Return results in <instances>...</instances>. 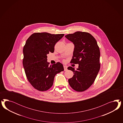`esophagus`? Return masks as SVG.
<instances>
[{
	"instance_id": "1",
	"label": "esophagus",
	"mask_w": 123,
	"mask_h": 123,
	"mask_svg": "<svg viewBox=\"0 0 123 123\" xmlns=\"http://www.w3.org/2000/svg\"><path fill=\"white\" fill-rule=\"evenodd\" d=\"M63 68H64V71H67V67L66 66H63Z\"/></svg>"
}]
</instances>
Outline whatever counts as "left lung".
<instances>
[{"instance_id":"8db88e82","label":"left lung","mask_w":123,"mask_h":123,"mask_svg":"<svg viewBox=\"0 0 123 123\" xmlns=\"http://www.w3.org/2000/svg\"><path fill=\"white\" fill-rule=\"evenodd\" d=\"M65 37L74 45L70 63L79 64L76 70L68 68L74 74L68 79L69 84L75 91L83 92L92 85L100 70L99 47L94 37L88 32L77 31Z\"/></svg>"}]
</instances>
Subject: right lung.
Segmentation results:
<instances>
[{
    "label": "right lung",
    "instance_id": "right-lung-1",
    "mask_svg": "<svg viewBox=\"0 0 123 123\" xmlns=\"http://www.w3.org/2000/svg\"><path fill=\"white\" fill-rule=\"evenodd\" d=\"M63 36L64 34L37 32L26 40L23 49V66L28 81L36 89L41 92L49 89L56 74L64 70L60 62L49 66L47 61V55L54 52L55 44Z\"/></svg>",
    "mask_w": 123,
    "mask_h": 123
}]
</instances>
